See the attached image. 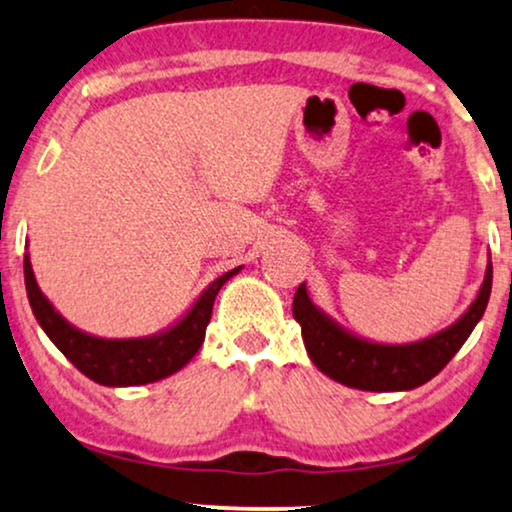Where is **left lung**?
I'll return each instance as SVG.
<instances>
[{
    "label": "left lung",
    "instance_id": "obj_1",
    "mask_svg": "<svg viewBox=\"0 0 512 512\" xmlns=\"http://www.w3.org/2000/svg\"><path fill=\"white\" fill-rule=\"evenodd\" d=\"M492 295V260L485 281L466 313L445 330L412 344H379L346 330L320 311L302 283L292 299V316L302 325V337L311 363L339 384L360 391H412L431 381L456 356L473 327L480 323Z\"/></svg>",
    "mask_w": 512,
    "mask_h": 512
}]
</instances>
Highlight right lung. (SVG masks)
<instances>
[{
  "label": "right lung",
  "instance_id": "right-lung-1",
  "mask_svg": "<svg viewBox=\"0 0 512 512\" xmlns=\"http://www.w3.org/2000/svg\"><path fill=\"white\" fill-rule=\"evenodd\" d=\"M25 290L30 299L32 313L42 325L46 337L58 346L60 353L77 367L81 374L102 386H140L166 379L182 370L199 353L217 292L231 276L243 267H236L215 278L206 290L196 297L185 316L175 320L166 330L149 337L133 339H105L88 335L60 316L49 297L39 290L34 278L30 255H25Z\"/></svg>",
  "mask_w": 512,
  "mask_h": 512
}]
</instances>
